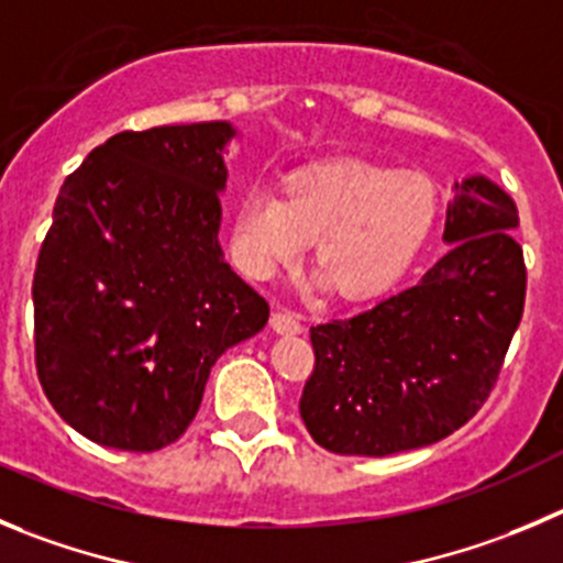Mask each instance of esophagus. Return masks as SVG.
I'll return each mask as SVG.
<instances>
[{
  "mask_svg": "<svg viewBox=\"0 0 563 563\" xmlns=\"http://www.w3.org/2000/svg\"><path fill=\"white\" fill-rule=\"evenodd\" d=\"M271 325L276 334H301L303 320L298 312H290V309H276L271 314Z\"/></svg>",
  "mask_w": 563,
  "mask_h": 563,
  "instance_id": "obj_1",
  "label": "esophagus"
}]
</instances>
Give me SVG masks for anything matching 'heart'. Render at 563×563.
<instances>
[{"mask_svg":"<svg viewBox=\"0 0 563 563\" xmlns=\"http://www.w3.org/2000/svg\"><path fill=\"white\" fill-rule=\"evenodd\" d=\"M439 216V190L420 170L329 159L296 170L285 196L256 185L240 198L232 249L251 276L296 265L314 240L331 292L358 301L387 290L409 267Z\"/></svg>","mask_w":563,"mask_h":563,"instance_id":"obj_1","label":"heart"}]
</instances>
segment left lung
Masks as SVG:
<instances>
[{
    "label": "left lung",
    "mask_w": 563,
    "mask_h": 563,
    "mask_svg": "<svg viewBox=\"0 0 563 563\" xmlns=\"http://www.w3.org/2000/svg\"><path fill=\"white\" fill-rule=\"evenodd\" d=\"M448 251L420 285L312 325L301 420L342 456H393L451 437L484 406L526 307L517 207L486 176L456 181Z\"/></svg>",
    "instance_id": "1"
}]
</instances>
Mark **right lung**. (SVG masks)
<instances>
[{
  "label": "right lung",
  "instance_id": "1",
  "mask_svg": "<svg viewBox=\"0 0 563 563\" xmlns=\"http://www.w3.org/2000/svg\"><path fill=\"white\" fill-rule=\"evenodd\" d=\"M227 121L118 132L63 181L32 278L35 367L90 442L152 453L196 417L212 365L267 323L218 243Z\"/></svg>",
  "mask_w": 563,
  "mask_h": 563
}]
</instances>
